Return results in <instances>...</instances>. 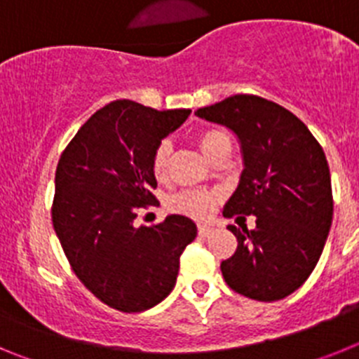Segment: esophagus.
I'll return each mask as SVG.
<instances>
[{
  "label": "esophagus",
  "instance_id": "34e87169",
  "mask_svg": "<svg viewBox=\"0 0 359 359\" xmlns=\"http://www.w3.org/2000/svg\"><path fill=\"white\" fill-rule=\"evenodd\" d=\"M198 231H199V236L207 237L208 233H210V231H212V226H210V224H199Z\"/></svg>",
  "mask_w": 359,
  "mask_h": 359
}]
</instances>
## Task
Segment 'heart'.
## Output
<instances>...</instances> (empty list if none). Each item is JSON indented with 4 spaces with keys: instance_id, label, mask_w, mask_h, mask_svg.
I'll use <instances>...</instances> for the list:
<instances>
[{
    "instance_id": "b5f03b06",
    "label": "heart",
    "mask_w": 359,
    "mask_h": 359,
    "mask_svg": "<svg viewBox=\"0 0 359 359\" xmlns=\"http://www.w3.org/2000/svg\"><path fill=\"white\" fill-rule=\"evenodd\" d=\"M198 142L201 145L203 152L207 154L208 158H212L215 151H217L221 145L231 144L230 136L226 135L221 129H207V131H201L198 136ZM170 142L163 140L156 145L154 152L151 156V169L152 174L158 177V180H163L167 176V170H169V161H170ZM219 194L217 192H210V190H182L174 194L169 199L167 207L174 214L189 215V217L194 219H205L212 214L215 203H217Z\"/></svg>"
}]
</instances>
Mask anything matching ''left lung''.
<instances>
[{
	"mask_svg": "<svg viewBox=\"0 0 359 359\" xmlns=\"http://www.w3.org/2000/svg\"><path fill=\"white\" fill-rule=\"evenodd\" d=\"M196 115L231 129L243 149L244 170L223 215L257 217L255 230L228 226L237 250L221 262L224 280L253 300L286 298L315 269L331 230L322 145L291 111L257 95H233Z\"/></svg>",
	"mask_w": 359,
	"mask_h": 359,
	"instance_id": "obj_1",
	"label": "left lung"
}]
</instances>
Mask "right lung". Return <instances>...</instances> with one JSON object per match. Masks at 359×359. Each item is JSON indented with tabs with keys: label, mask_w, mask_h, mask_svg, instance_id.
Here are the masks:
<instances>
[{
	"label": "right lung",
	"mask_w": 359,
	"mask_h": 359,
	"mask_svg": "<svg viewBox=\"0 0 359 359\" xmlns=\"http://www.w3.org/2000/svg\"><path fill=\"white\" fill-rule=\"evenodd\" d=\"M189 115L115 100L91 115L59 158L53 230L79 280L113 309L140 313L160 304L198 236L194 221L176 214L135 226L136 210L158 201L152 152Z\"/></svg>",
	"instance_id": "right-lung-1"
}]
</instances>
